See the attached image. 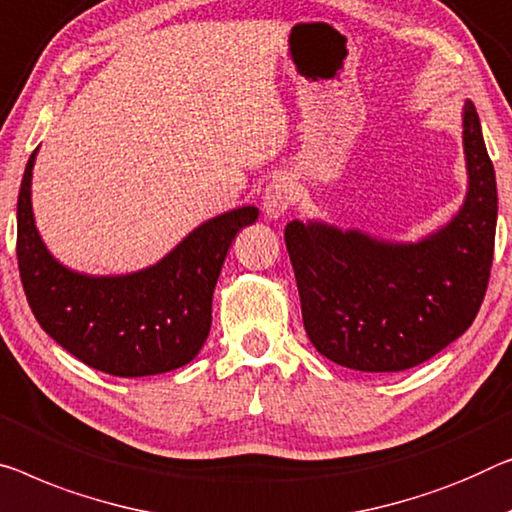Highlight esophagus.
Here are the masks:
<instances>
[{"mask_svg":"<svg viewBox=\"0 0 512 512\" xmlns=\"http://www.w3.org/2000/svg\"><path fill=\"white\" fill-rule=\"evenodd\" d=\"M296 200L294 179L287 174H278L264 190V213L266 218H282Z\"/></svg>","mask_w":512,"mask_h":512,"instance_id":"obj_1","label":"esophagus"}]
</instances>
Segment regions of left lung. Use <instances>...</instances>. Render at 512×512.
I'll return each instance as SVG.
<instances>
[{
  "label": "left lung",
  "instance_id": "obj_1",
  "mask_svg": "<svg viewBox=\"0 0 512 512\" xmlns=\"http://www.w3.org/2000/svg\"><path fill=\"white\" fill-rule=\"evenodd\" d=\"M467 193L455 216L418 241L292 220L285 243L305 333L329 361L400 372L469 329L483 303L497 232V177L474 103L462 108Z\"/></svg>",
  "mask_w": 512,
  "mask_h": 512
}]
</instances>
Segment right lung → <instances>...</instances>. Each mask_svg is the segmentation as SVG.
Wrapping results in <instances>:
<instances>
[{"instance_id": "right-lung-1", "label": "right lung", "mask_w": 512, "mask_h": 512, "mask_svg": "<svg viewBox=\"0 0 512 512\" xmlns=\"http://www.w3.org/2000/svg\"><path fill=\"white\" fill-rule=\"evenodd\" d=\"M36 154L18 195V269L41 329L89 368L114 377L160 375L193 361L209 338L213 289L227 250L259 209L248 204L204 220L144 269L91 276L61 264L38 234Z\"/></svg>"}]
</instances>
